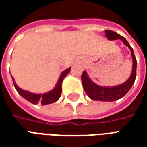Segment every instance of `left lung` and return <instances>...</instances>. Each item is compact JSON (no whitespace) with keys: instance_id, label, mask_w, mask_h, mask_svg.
I'll return each instance as SVG.
<instances>
[{"instance_id":"8db88e82","label":"left lung","mask_w":147,"mask_h":147,"mask_svg":"<svg viewBox=\"0 0 147 147\" xmlns=\"http://www.w3.org/2000/svg\"><path fill=\"white\" fill-rule=\"evenodd\" d=\"M105 36L109 40L113 41L117 39H120L123 42V44L130 49L131 53V56L132 57L133 61L132 71H131V76L126 82L114 86H99L90 79L85 71H83L81 79H82L83 89L90 98L94 101H100V102H113V101H117L118 99L123 98L133 86L136 77L137 61L134 54L133 49L131 47V45H129V43L127 42L125 38H123V36H121L119 34L116 33L113 30H105Z\"/></svg>"}]
</instances>
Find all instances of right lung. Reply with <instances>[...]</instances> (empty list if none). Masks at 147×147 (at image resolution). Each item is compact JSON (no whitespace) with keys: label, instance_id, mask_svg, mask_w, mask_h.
Masks as SVG:
<instances>
[{"label":"right lung","instance_id":"1","mask_svg":"<svg viewBox=\"0 0 147 147\" xmlns=\"http://www.w3.org/2000/svg\"><path fill=\"white\" fill-rule=\"evenodd\" d=\"M71 67H68L67 69L64 70L61 74V76L59 78V80L57 81V83L56 84L54 88L51 90L50 91H49L47 93H44L42 94H34V93L29 92L27 90H24L21 89L16 84L14 78L12 76H11V78H12L13 83H14L15 88L24 98L27 100L30 103L34 104V105H37L38 103H40L42 105H48V104H51V103H54L60 98L61 92H62V87H61L62 82H63L64 78L66 77V76L69 73Z\"/></svg>","mask_w":147,"mask_h":147}]
</instances>
